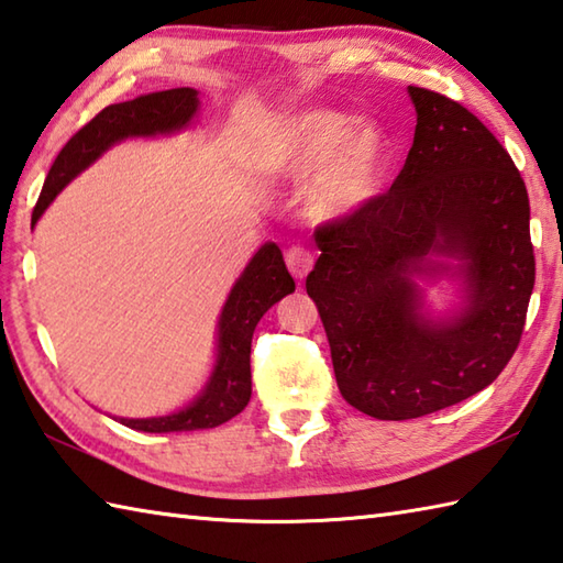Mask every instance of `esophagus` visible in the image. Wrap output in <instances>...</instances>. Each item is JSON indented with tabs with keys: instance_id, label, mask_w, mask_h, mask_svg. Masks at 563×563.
Wrapping results in <instances>:
<instances>
[{
	"instance_id": "34e87169",
	"label": "esophagus",
	"mask_w": 563,
	"mask_h": 563,
	"mask_svg": "<svg viewBox=\"0 0 563 563\" xmlns=\"http://www.w3.org/2000/svg\"><path fill=\"white\" fill-rule=\"evenodd\" d=\"M286 267L296 279H306V274L313 269V254L306 247H291L286 252Z\"/></svg>"
}]
</instances>
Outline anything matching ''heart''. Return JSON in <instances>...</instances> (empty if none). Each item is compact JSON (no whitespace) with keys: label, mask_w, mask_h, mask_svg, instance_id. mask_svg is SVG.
<instances>
[{"label":"heart","mask_w":563,"mask_h":563,"mask_svg":"<svg viewBox=\"0 0 563 563\" xmlns=\"http://www.w3.org/2000/svg\"><path fill=\"white\" fill-rule=\"evenodd\" d=\"M391 142L375 122L333 108L284 112L262 144V166L284 178H308L303 208L316 222H341L385 194Z\"/></svg>","instance_id":"1"}]
</instances>
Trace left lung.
Instances as JSON below:
<instances>
[{
    "label": "left lung",
    "instance_id": "left-lung-1",
    "mask_svg": "<svg viewBox=\"0 0 563 563\" xmlns=\"http://www.w3.org/2000/svg\"><path fill=\"white\" fill-rule=\"evenodd\" d=\"M417 130L377 203L313 232L306 291L347 405L417 419L478 395L510 363L534 289L529 198L510 154L463 104L409 85ZM460 282L441 317L419 280Z\"/></svg>",
    "mask_w": 563,
    "mask_h": 563
}]
</instances>
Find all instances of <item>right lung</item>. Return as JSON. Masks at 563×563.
<instances>
[{"mask_svg":"<svg viewBox=\"0 0 563 563\" xmlns=\"http://www.w3.org/2000/svg\"><path fill=\"white\" fill-rule=\"evenodd\" d=\"M200 108L198 90L174 88L162 92H150L142 98L117 102L104 108L100 114L82 126L73 140L63 146L46 176L44 190L31 216V225L46 213L63 188L73 178L92 166L98 158L112 150L114 144L134 136H158L176 134L194 124ZM296 284L286 269L282 250L274 242L254 252L245 272L232 284V289L222 306L218 318V345L216 365L206 387L198 391L194 401L184 409L166 413V417L150 419H120L124 427L146 433H168V431H196L213 429L225 423L247 407L252 397V373H250V347L252 333L260 318L267 313L274 303L291 294Z\"/></svg>","mask_w":563,"mask_h":563,"instance_id":"right-lung-1","label":"right lung"}]
</instances>
